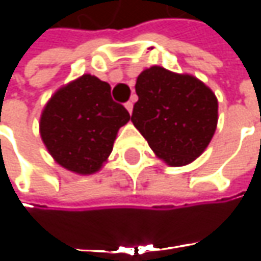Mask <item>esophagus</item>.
<instances>
[{"instance_id":"esophagus-1","label":"esophagus","mask_w":261,"mask_h":261,"mask_svg":"<svg viewBox=\"0 0 261 261\" xmlns=\"http://www.w3.org/2000/svg\"><path fill=\"white\" fill-rule=\"evenodd\" d=\"M125 107H126V110H127V112L132 115V110H134V103H132V101H127V103L125 105Z\"/></svg>"}]
</instances>
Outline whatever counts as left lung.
Segmentation results:
<instances>
[{
    "label": "left lung",
    "mask_w": 261,
    "mask_h": 261,
    "mask_svg": "<svg viewBox=\"0 0 261 261\" xmlns=\"http://www.w3.org/2000/svg\"><path fill=\"white\" fill-rule=\"evenodd\" d=\"M132 123L167 166L183 167L202 155L218 125L215 93L190 74L163 66L136 78Z\"/></svg>",
    "instance_id": "obj_1"
}]
</instances>
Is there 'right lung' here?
I'll use <instances>...</instances> for the list:
<instances>
[{"label": "right lung", "mask_w": 261, "mask_h": 261, "mask_svg": "<svg viewBox=\"0 0 261 261\" xmlns=\"http://www.w3.org/2000/svg\"><path fill=\"white\" fill-rule=\"evenodd\" d=\"M129 119L125 107L113 101L110 86L84 74L49 98L39 130L47 152L59 166L90 175L105 166L119 129Z\"/></svg>", "instance_id": "right-lung-1"}]
</instances>
